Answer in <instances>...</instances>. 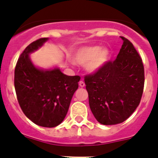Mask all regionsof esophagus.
I'll list each match as a JSON object with an SVG mask.
<instances>
[{
    "mask_svg": "<svg viewBox=\"0 0 158 158\" xmlns=\"http://www.w3.org/2000/svg\"><path fill=\"white\" fill-rule=\"evenodd\" d=\"M79 86L80 87H84L85 86V82H83V81H80V82H79Z\"/></svg>",
    "mask_w": 158,
    "mask_h": 158,
    "instance_id": "34e87169",
    "label": "esophagus"
}]
</instances>
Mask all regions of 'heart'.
Listing matches in <instances>:
<instances>
[{"label": "heart", "mask_w": 158, "mask_h": 158, "mask_svg": "<svg viewBox=\"0 0 158 158\" xmlns=\"http://www.w3.org/2000/svg\"><path fill=\"white\" fill-rule=\"evenodd\" d=\"M111 54L109 49L99 46H89L78 49L74 53V61L85 65V70L93 74L101 70L109 63Z\"/></svg>", "instance_id": "1"}]
</instances>
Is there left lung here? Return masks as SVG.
Segmentation results:
<instances>
[{
  "label": "left lung",
  "mask_w": 158,
  "mask_h": 158,
  "mask_svg": "<svg viewBox=\"0 0 158 158\" xmlns=\"http://www.w3.org/2000/svg\"><path fill=\"white\" fill-rule=\"evenodd\" d=\"M114 62L85 78L89 107L99 123L117 125L135 111L142 96L144 70L142 60L126 38Z\"/></svg>",
  "instance_id": "8db88e82"
}]
</instances>
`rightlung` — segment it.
Here are the masks:
<instances>
[{
  "label": "right lung",
  "instance_id": "right-lung-1",
  "mask_svg": "<svg viewBox=\"0 0 158 158\" xmlns=\"http://www.w3.org/2000/svg\"><path fill=\"white\" fill-rule=\"evenodd\" d=\"M48 40H37L22 52L14 71V87L25 115L39 126L53 128L64 120L80 77L65 75L57 66L43 69L33 64L30 55Z\"/></svg>",
  "mask_w": 158,
  "mask_h": 158
}]
</instances>
